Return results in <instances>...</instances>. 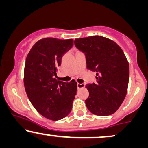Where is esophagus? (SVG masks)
I'll list each match as a JSON object with an SVG mask.
<instances>
[{
	"label": "esophagus",
	"mask_w": 148,
	"mask_h": 148,
	"mask_svg": "<svg viewBox=\"0 0 148 148\" xmlns=\"http://www.w3.org/2000/svg\"><path fill=\"white\" fill-rule=\"evenodd\" d=\"M77 86H78V88H84L85 85H84V84H82V83H77Z\"/></svg>",
	"instance_id": "esophagus-1"
}]
</instances>
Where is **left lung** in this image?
Returning <instances> with one entry per match:
<instances>
[{
    "label": "left lung",
    "instance_id": "left-lung-1",
    "mask_svg": "<svg viewBox=\"0 0 148 148\" xmlns=\"http://www.w3.org/2000/svg\"><path fill=\"white\" fill-rule=\"evenodd\" d=\"M76 48L85 54L86 68L96 72L97 82L86 85L88 110L95 115L109 116L116 112L127 92L129 65L122 49L101 36L76 38Z\"/></svg>",
    "mask_w": 148,
    "mask_h": 148
}]
</instances>
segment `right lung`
Instances as JSON below:
<instances>
[{
  "label": "right lung",
  "instance_id": "1",
  "mask_svg": "<svg viewBox=\"0 0 148 148\" xmlns=\"http://www.w3.org/2000/svg\"><path fill=\"white\" fill-rule=\"evenodd\" d=\"M73 39L44 38L34 45L27 54L23 82L31 103L39 114L59 121L70 114L77 90L74 80L56 79L62 58L72 48Z\"/></svg>",
  "mask_w": 148,
  "mask_h": 148
}]
</instances>
